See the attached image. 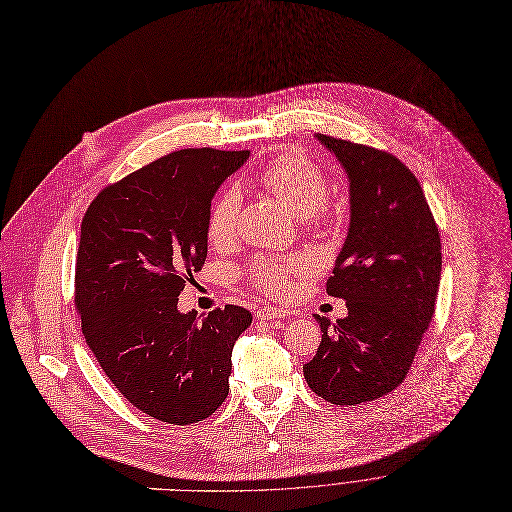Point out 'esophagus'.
<instances>
[{
    "mask_svg": "<svg viewBox=\"0 0 512 512\" xmlns=\"http://www.w3.org/2000/svg\"><path fill=\"white\" fill-rule=\"evenodd\" d=\"M257 316L263 320H271V318H286L288 312L282 308H275V306H261L257 310Z\"/></svg>",
    "mask_w": 512,
    "mask_h": 512,
    "instance_id": "esophagus-1",
    "label": "esophagus"
}]
</instances>
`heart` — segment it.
<instances>
[{
	"label": "heart",
	"mask_w": 512,
	"mask_h": 512,
	"mask_svg": "<svg viewBox=\"0 0 512 512\" xmlns=\"http://www.w3.org/2000/svg\"><path fill=\"white\" fill-rule=\"evenodd\" d=\"M259 183L265 192L275 196L282 206L296 218L312 216L327 200L329 179L322 169L302 151L292 149L275 155L259 173ZM241 194L237 190H224L218 194L208 210L206 232L208 241L216 247L230 243L235 235ZM310 267L306 257L290 259H259L249 277L255 288L265 294H280L292 273H306Z\"/></svg>",
	"instance_id": "obj_1"
}]
</instances>
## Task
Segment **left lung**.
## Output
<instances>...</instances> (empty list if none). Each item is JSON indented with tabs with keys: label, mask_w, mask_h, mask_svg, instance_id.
Returning a JSON list of instances; mask_svg holds the SVG:
<instances>
[{
	"label": "left lung",
	"mask_w": 512,
	"mask_h": 512,
	"mask_svg": "<svg viewBox=\"0 0 512 512\" xmlns=\"http://www.w3.org/2000/svg\"><path fill=\"white\" fill-rule=\"evenodd\" d=\"M349 177V232L327 282L347 316H314L322 341L304 365L331 404L376 400L402 384L435 314L441 239L421 183L386 151L316 134Z\"/></svg>",
	"instance_id": "left-lung-1"
}]
</instances>
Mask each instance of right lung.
Masks as SVG:
<instances>
[{"mask_svg": "<svg viewBox=\"0 0 512 512\" xmlns=\"http://www.w3.org/2000/svg\"><path fill=\"white\" fill-rule=\"evenodd\" d=\"M247 159L249 151H175L108 185L81 222L83 337L118 392L169 425L204 421L224 402L232 347L253 320L232 304L204 318L177 310L208 255L212 198Z\"/></svg>", "mask_w": 512, "mask_h": 512, "instance_id": "right-lung-1", "label": "right lung"}]
</instances>
